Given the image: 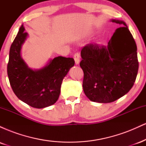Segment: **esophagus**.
Here are the masks:
<instances>
[{
	"instance_id": "esophagus-1",
	"label": "esophagus",
	"mask_w": 146,
	"mask_h": 146,
	"mask_svg": "<svg viewBox=\"0 0 146 146\" xmlns=\"http://www.w3.org/2000/svg\"><path fill=\"white\" fill-rule=\"evenodd\" d=\"M74 60H75V64L78 65V64H80V55L78 53H76L74 55Z\"/></svg>"
}]
</instances>
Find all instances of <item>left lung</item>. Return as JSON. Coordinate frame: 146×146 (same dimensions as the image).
I'll return each mask as SVG.
<instances>
[{"label":"left lung","mask_w":146,"mask_h":146,"mask_svg":"<svg viewBox=\"0 0 146 146\" xmlns=\"http://www.w3.org/2000/svg\"><path fill=\"white\" fill-rule=\"evenodd\" d=\"M110 21L123 27L113 33L107 46L88 44L81 51L83 90L90 101L110 103L133 86L138 73L136 43L125 22Z\"/></svg>","instance_id":"left-lung-1"}]
</instances>
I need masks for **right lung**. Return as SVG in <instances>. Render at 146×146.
I'll list each match as a JSON object with an SVG mask.
<instances>
[{
	"label": "right lung",
	"instance_id": "1",
	"mask_svg": "<svg viewBox=\"0 0 146 146\" xmlns=\"http://www.w3.org/2000/svg\"><path fill=\"white\" fill-rule=\"evenodd\" d=\"M23 24L9 50L7 75L17 98L30 106L43 108L54 104L59 98L64 78L75 64L73 58L58 56L50 59L39 69H32L21 56L22 46L29 34Z\"/></svg>",
	"mask_w": 146,
	"mask_h": 146
}]
</instances>
